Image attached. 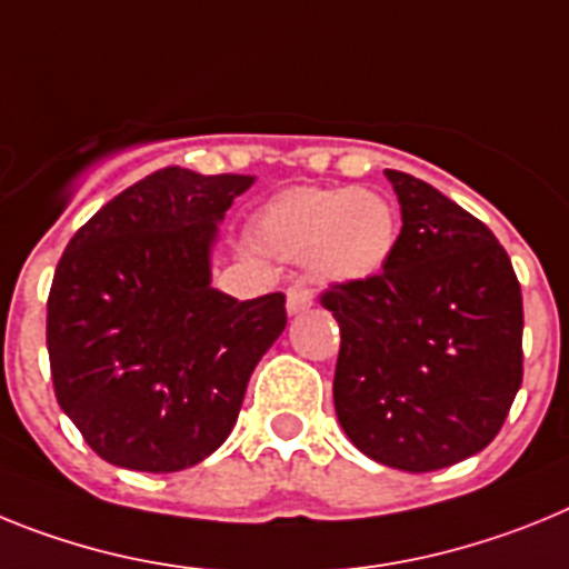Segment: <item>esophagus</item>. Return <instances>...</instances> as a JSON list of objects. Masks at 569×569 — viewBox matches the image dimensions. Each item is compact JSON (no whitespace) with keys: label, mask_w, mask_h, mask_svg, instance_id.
Wrapping results in <instances>:
<instances>
[{"label":"esophagus","mask_w":569,"mask_h":569,"mask_svg":"<svg viewBox=\"0 0 569 569\" xmlns=\"http://www.w3.org/2000/svg\"><path fill=\"white\" fill-rule=\"evenodd\" d=\"M312 303H315V291L306 283H295L286 289V309H289V315L309 312Z\"/></svg>","instance_id":"obj_1"}]
</instances>
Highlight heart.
<instances>
[{
	"label": "heart",
	"mask_w": 569,
	"mask_h": 569,
	"mask_svg": "<svg viewBox=\"0 0 569 569\" xmlns=\"http://www.w3.org/2000/svg\"><path fill=\"white\" fill-rule=\"evenodd\" d=\"M251 231L266 254L306 260L323 283L375 278L398 243L392 206L367 189H286L257 211Z\"/></svg>",
	"instance_id": "obj_1"
}]
</instances>
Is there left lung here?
Returning a JSON list of instances; mask_svg holds the SVG:
<instances>
[{
	"label": "left lung",
	"mask_w": 569,
	"mask_h": 569,
	"mask_svg": "<svg viewBox=\"0 0 569 569\" xmlns=\"http://www.w3.org/2000/svg\"><path fill=\"white\" fill-rule=\"evenodd\" d=\"M401 234L387 269L335 283V412L383 467L432 472L481 452L521 387V286L481 220L429 182L387 168Z\"/></svg>",
	"instance_id": "left-lung-1"
}]
</instances>
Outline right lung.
<instances>
[{
	"label": "right lung",
	"instance_id": "right-lung-1",
	"mask_svg": "<svg viewBox=\"0 0 569 569\" xmlns=\"http://www.w3.org/2000/svg\"><path fill=\"white\" fill-rule=\"evenodd\" d=\"M251 182L160 168L106 202L53 271V392L113 467L180 472L209 458L286 329L280 291L237 300L211 286L217 226Z\"/></svg>",
	"mask_w": 569,
	"mask_h": 569
}]
</instances>
